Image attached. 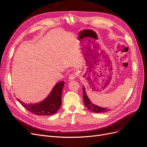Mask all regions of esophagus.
Listing matches in <instances>:
<instances>
[{"label": "esophagus", "mask_w": 147, "mask_h": 147, "mask_svg": "<svg viewBox=\"0 0 147 147\" xmlns=\"http://www.w3.org/2000/svg\"><path fill=\"white\" fill-rule=\"evenodd\" d=\"M76 77H77V74H76V73H72L68 76V80H73L74 79H75Z\"/></svg>", "instance_id": "obj_1"}]
</instances>
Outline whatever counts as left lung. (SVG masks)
<instances>
[{
    "label": "left lung",
    "mask_w": 147,
    "mask_h": 147,
    "mask_svg": "<svg viewBox=\"0 0 147 147\" xmlns=\"http://www.w3.org/2000/svg\"><path fill=\"white\" fill-rule=\"evenodd\" d=\"M83 99H84V102L85 106L88 109L91 111V112L95 113H103L109 111L110 109H107L106 108L101 107L98 106H96L91 103V101L89 100L87 95L86 94L85 89L84 87H83Z\"/></svg>",
    "instance_id": "obj_1"
}]
</instances>
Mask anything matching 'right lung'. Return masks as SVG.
Instances as JSON below:
<instances>
[{"label":"right lung","mask_w":147,"mask_h":147,"mask_svg":"<svg viewBox=\"0 0 147 147\" xmlns=\"http://www.w3.org/2000/svg\"><path fill=\"white\" fill-rule=\"evenodd\" d=\"M64 82L58 83L52 92L44 101L37 104H26L18 99L22 105L29 112L40 116H49L55 114L61 106V96Z\"/></svg>","instance_id":"add662e5"}]
</instances>
